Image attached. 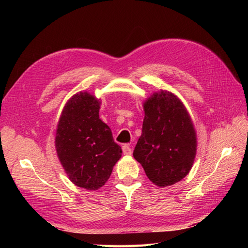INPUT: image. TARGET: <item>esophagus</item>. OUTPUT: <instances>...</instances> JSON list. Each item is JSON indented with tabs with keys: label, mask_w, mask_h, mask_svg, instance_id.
<instances>
[{
	"label": "esophagus",
	"mask_w": 248,
	"mask_h": 248,
	"mask_svg": "<svg viewBox=\"0 0 248 248\" xmlns=\"http://www.w3.org/2000/svg\"><path fill=\"white\" fill-rule=\"evenodd\" d=\"M123 152L124 155H130L131 154H132V149H131V147L129 144H124L123 146Z\"/></svg>",
	"instance_id": "1"
}]
</instances>
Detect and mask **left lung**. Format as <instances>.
Returning <instances> with one entry per match:
<instances>
[{"label": "left lung", "instance_id": "left-lung-1", "mask_svg": "<svg viewBox=\"0 0 248 248\" xmlns=\"http://www.w3.org/2000/svg\"><path fill=\"white\" fill-rule=\"evenodd\" d=\"M143 108V130L133 156L152 183L172 186L187 175L196 156L193 120L181 100L163 89L147 98Z\"/></svg>", "mask_w": 248, "mask_h": 248}]
</instances>
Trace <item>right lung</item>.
<instances>
[{"mask_svg":"<svg viewBox=\"0 0 248 248\" xmlns=\"http://www.w3.org/2000/svg\"><path fill=\"white\" fill-rule=\"evenodd\" d=\"M101 100L80 92L62 110L55 134V149L70 181L78 187L96 191L108 180L121 157L112 131L99 117Z\"/></svg>","mask_w":248,"mask_h":248,"instance_id":"right-lung-1","label":"right lung"}]
</instances>
